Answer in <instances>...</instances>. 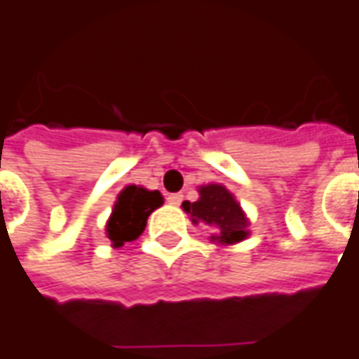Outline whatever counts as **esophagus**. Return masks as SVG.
Wrapping results in <instances>:
<instances>
[{
	"instance_id": "34e87169",
	"label": "esophagus",
	"mask_w": 359,
	"mask_h": 359,
	"mask_svg": "<svg viewBox=\"0 0 359 359\" xmlns=\"http://www.w3.org/2000/svg\"><path fill=\"white\" fill-rule=\"evenodd\" d=\"M182 201H184V195H182V194H170V195H168V203H170V205H175V207H177V205L182 203Z\"/></svg>"
}]
</instances>
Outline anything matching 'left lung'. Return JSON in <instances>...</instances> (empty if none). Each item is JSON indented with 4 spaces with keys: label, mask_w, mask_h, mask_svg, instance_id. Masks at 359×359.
Here are the masks:
<instances>
[{
    "label": "left lung",
    "mask_w": 359,
    "mask_h": 359,
    "mask_svg": "<svg viewBox=\"0 0 359 359\" xmlns=\"http://www.w3.org/2000/svg\"><path fill=\"white\" fill-rule=\"evenodd\" d=\"M199 199L189 203L184 201L182 207L189 215V221L211 226V242L221 246L236 244L250 236V219L236 201V197L221 184H207L197 187Z\"/></svg>",
    "instance_id": "8db88e82"
}]
</instances>
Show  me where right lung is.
I'll use <instances>...</instances> for the list:
<instances>
[{
	"instance_id": "1",
	"label": "right lung",
	"mask_w": 359,
	"mask_h": 359,
	"mask_svg": "<svg viewBox=\"0 0 359 359\" xmlns=\"http://www.w3.org/2000/svg\"><path fill=\"white\" fill-rule=\"evenodd\" d=\"M164 197L160 191H150L140 185H127L117 195L113 211L105 224V234L113 248L125 246V242L137 241L147 226L150 212L162 207Z\"/></svg>"
}]
</instances>
